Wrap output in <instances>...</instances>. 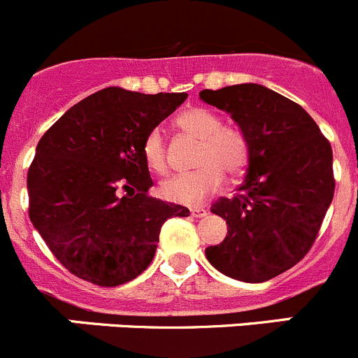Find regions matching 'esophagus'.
<instances>
[{
	"mask_svg": "<svg viewBox=\"0 0 358 358\" xmlns=\"http://www.w3.org/2000/svg\"><path fill=\"white\" fill-rule=\"evenodd\" d=\"M190 215L196 217V219H199V217L206 215V210L205 208H192V210H190Z\"/></svg>",
	"mask_w": 358,
	"mask_h": 358,
	"instance_id": "obj_1",
	"label": "esophagus"
}]
</instances>
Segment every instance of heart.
Segmentation results:
<instances>
[{
  "label": "heart",
  "mask_w": 358,
  "mask_h": 358,
  "mask_svg": "<svg viewBox=\"0 0 358 358\" xmlns=\"http://www.w3.org/2000/svg\"><path fill=\"white\" fill-rule=\"evenodd\" d=\"M180 130L199 141L196 166L199 169L164 180L159 194L166 201L194 206L205 201L224 182V171L236 176L249 160V141L245 134L233 125H222L208 109L190 108L176 118ZM143 157L155 173H166L168 153L160 130H152L143 143Z\"/></svg>",
  "instance_id": "obj_1"
}]
</instances>
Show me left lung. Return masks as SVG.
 <instances>
[{"instance_id":"8db88e82","label":"left lung","mask_w":358,"mask_h":358,"mask_svg":"<svg viewBox=\"0 0 358 358\" xmlns=\"http://www.w3.org/2000/svg\"><path fill=\"white\" fill-rule=\"evenodd\" d=\"M199 99L228 113L249 141L238 192L212 205L228 235L206 247V259L231 279L265 282L315 243L336 189L332 148L306 109L266 86L203 90Z\"/></svg>"}]
</instances>
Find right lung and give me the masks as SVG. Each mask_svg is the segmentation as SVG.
I'll return each instance as SVG.
<instances>
[{"label": "right lung", "mask_w": 358, "mask_h": 358, "mask_svg": "<svg viewBox=\"0 0 358 358\" xmlns=\"http://www.w3.org/2000/svg\"><path fill=\"white\" fill-rule=\"evenodd\" d=\"M187 93L109 86L69 109L36 145L29 219L73 275L96 286L136 279L155 256L162 224L189 208L150 198L146 136Z\"/></svg>", "instance_id": "right-lung-1"}]
</instances>
